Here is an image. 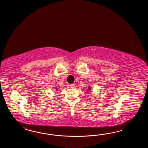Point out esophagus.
<instances>
[{
	"label": "esophagus",
	"instance_id": "1",
	"mask_svg": "<svg viewBox=\"0 0 148 148\" xmlns=\"http://www.w3.org/2000/svg\"><path fill=\"white\" fill-rule=\"evenodd\" d=\"M70 86L71 88H74L75 86V84H70Z\"/></svg>",
	"mask_w": 148,
	"mask_h": 148
}]
</instances>
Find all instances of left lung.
Segmentation results:
<instances>
[{
	"label": "left lung",
	"mask_w": 148,
	"mask_h": 148,
	"mask_svg": "<svg viewBox=\"0 0 148 148\" xmlns=\"http://www.w3.org/2000/svg\"><path fill=\"white\" fill-rule=\"evenodd\" d=\"M90 89H91V88H90V87H89H89H88V91H89V90H90Z\"/></svg>",
	"instance_id": "1"
}]
</instances>
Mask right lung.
Listing matches in <instances>:
<instances>
[{"label":"right lung","instance_id":"1","mask_svg":"<svg viewBox=\"0 0 148 148\" xmlns=\"http://www.w3.org/2000/svg\"><path fill=\"white\" fill-rule=\"evenodd\" d=\"M59 87H59V86H58V88H57V89H56V90H58V88H59Z\"/></svg>","mask_w":148,"mask_h":148}]
</instances>
